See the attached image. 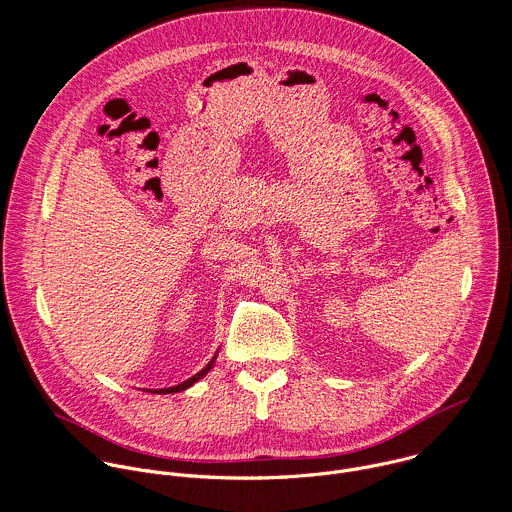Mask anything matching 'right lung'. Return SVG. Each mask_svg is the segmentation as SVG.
<instances>
[{
    "instance_id": "add662e5",
    "label": "right lung",
    "mask_w": 512,
    "mask_h": 512,
    "mask_svg": "<svg viewBox=\"0 0 512 512\" xmlns=\"http://www.w3.org/2000/svg\"><path fill=\"white\" fill-rule=\"evenodd\" d=\"M215 363V357H213V361L209 363V365L205 366L203 370H199L195 376H191L189 380H185V382H181V384H177V386H171V388H159V390H151V392H157V394H171V392H181V390H185V388H189V386H193L199 378H203L209 370H211V366Z\"/></svg>"
}]
</instances>
